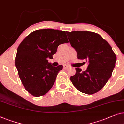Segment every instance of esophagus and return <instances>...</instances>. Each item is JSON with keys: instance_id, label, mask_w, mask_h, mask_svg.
Returning <instances> with one entry per match:
<instances>
[{"instance_id": "esophagus-1", "label": "esophagus", "mask_w": 124, "mask_h": 124, "mask_svg": "<svg viewBox=\"0 0 124 124\" xmlns=\"http://www.w3.org/2000/svg\"><path fill=\"white\" fill-rule=\"evenodd\" d=\"M63 67H64V68H65V69H67L70 68V66H67V65H64V66H63Z\"/></svg>"}]
</instances>
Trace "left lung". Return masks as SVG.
Returning <instances> with one entry per match:
<instances>
[{"label":"left lung","instance_id":"8db88e82","mask_svg":"<svg viewBox=\"0 0 124 124\" xmlns=\"http://www.w3.org/2000/svg\"><path fill=\"white\" fill-rule=\"evenodd\" d=\"M71 45L77 52L79 59L88 62L87 70L76 68V74L70 77L73 85L87 95L98 92L112 76L116 55L112 47L101 36L88 31L66 32Z\"/></svg>","mask_w":124,"mask_h":124}]
</instances>
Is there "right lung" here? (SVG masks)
<instances>
[{
  "mask_svg": "<svg viewBox=\"0 0 124 124\" xmlns=\"http://www.w3.org/2000/svg\"><path fill=\"white\" fill-rule=\"evenodd\" d=\"M69 42L65 31L36 30L25 38L17 50L15 65L25 90L35 97L45 95L52 88L63 66L53 67L52 59L60 44Z\"/></svg>",
  "mask_w": 124,
  "mask_h": 124,
  "instance_id": "obj_1",
  "label": "right lung"
}]
</instances>
